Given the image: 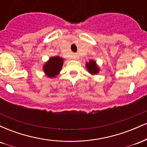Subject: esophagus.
<instances>
[{
	"instance_id": "34e87169",
	"label": "esophagus",
	"mask_w": 147,
	"mask_h": 147,
	"mask_svg": "<svg viewBox=\"0 0 147 147\" xmlns=\"http://www.w3.org/2000/svg\"><path fill=\"white\" fill-rule=\"evenodd\" d=\"M77 57H78V55H77V54H73V56H72V59H77Z\"/></svg>"
}]
</instances>
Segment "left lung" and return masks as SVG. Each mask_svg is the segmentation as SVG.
Wrapping results in <instances>:
<instances>
[{"label": "left lung", "instance_id": "1", "mask_svg": "<svg viewBox=\"0 0 147 147\" xmlns=\"http://www.w3.org/2000/svg\"><path fill=\"white\" fill-rule=\"evenodd\" d=\"M86 68L89 72L92 74V75H95V74H97L99 71V68L98 67H97V64H96L95 62L92 60H90L89 63H86Z\"/></svg>", "mask_w": 147, "mask_h": 147}]
</instances>
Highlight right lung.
Instances as JSON below:
<instances>
[{
  "instance_id": "obj_1",
  "label": "right lung",
  "mask_w": 147,
  "mask_h": 147,
  "mask_svg": "<svg viewBox=\"0 0 147 147\" xmlns=\"http://www.w3.org/2000/svg\"><path fill=\"white\" fill-rule=\"evenodd\" d=\"M63 59L59 57H51L43 66V70L47 76L55 77L60 72L63 65Z\"/></svg>"
}]
</instances>
